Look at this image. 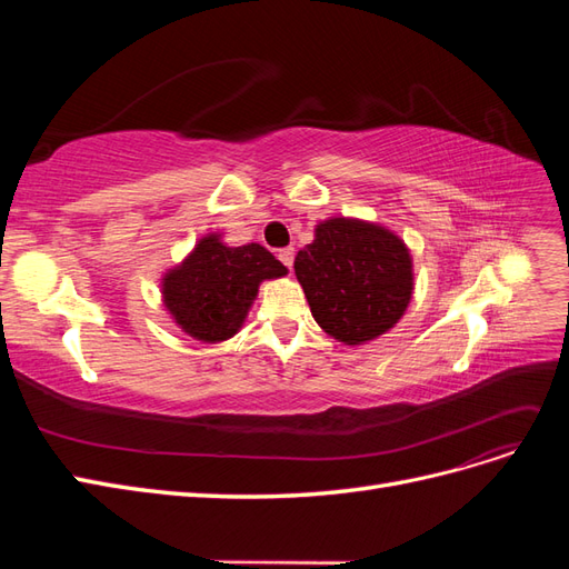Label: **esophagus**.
I'll return each mask as SVG.
<instances>
[{"label": "esophagus", "mask_w": 569, "mask_h": 569, "mask_svg": "<svg viewBox=\"0 0 569 569\" xmlns=\"http://www.w3.org/2000/svg\"><path fill=\"white\" fill-rule=\"evenodd\" d=\"M278 258L291 270V266H295V249H291V247L280 249V251H278Z\"/></svg>", "instance_id": "34e87169"}]
</instances>
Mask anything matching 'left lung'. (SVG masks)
<instances>
[{
  "label": "left lung",
  "instance_id": "1",
  "mask_svg": "<svg viewBox=\"0 0 569 569\" xmlns=\"http://www.w3.org/2000/svg\"><path fill=\"white\" fill-rule=\"evenodd\" d=\"M295 272L316 322L349 347L389 332L412 297L403 239L368 220H322L297 253Z\"/></svg>",
  "mask_w": 569,
  "mask_h": 569
}]
</instances>
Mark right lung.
<instances>
[{
    "mask_svg": "<svg viewBox=\"0 0 569 569\" xmlns=\"http://www.w3.org/2000/svg\"><path fill=\"white\" fill-rule=\"evenodd\" d=\"M282 274L287 268L266 247H228L211 232L163 274V306L184 335L218 343L242 330L258 284Z\"/></svg>",
    "mask_w": 569,
    "mask_h": 569,
    "instance_id": "1",
    "label": "right lung"
}]
</instances>
